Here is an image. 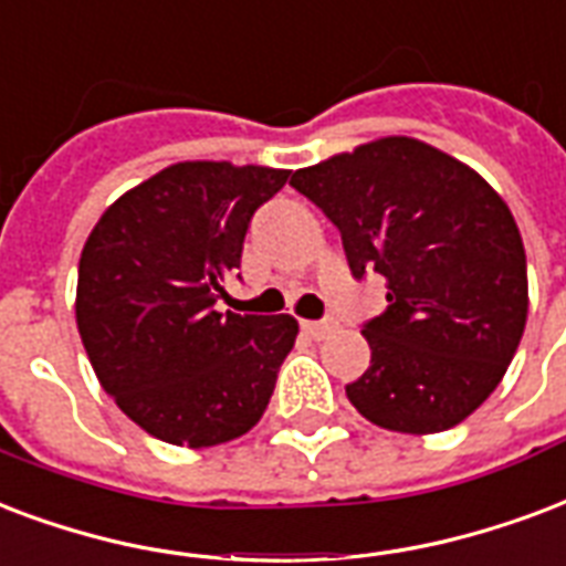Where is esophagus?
<instances>
[{
  "label": "esophagus",
  "mask_w": 566,
  "mask_h": 566,
  "mask_svg": "<svg viewBox=\"0 0 566 566\" xmlns=\"http://www.w3.org/2000/svg\"><path fill=\"white\" fill-rule=\"evenodd\" d=\"M302 329L308 332L314 340H321V338H326L332 329H335V323L332 321H305L302 323Z\"/></svg>",
  "instance_id": "esophagus-1"
}]
</instances>
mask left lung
Wrapping results in <instances>:
<instances>
[{
	"mask_svg": "<svg viewBox=\"0 0 566 566\" xmlns=\"http://www.w3.org/2000/svg\"><path fill=\"white\" fill-rule=\"evenodd\" d=\"M329 216L347 264L386 279L361 326L370 368L347 398L370 424L442 433L502 382L528 317V270L511 207L474 168L409 136L365 142L293 171Z\"/></svg>",
	"mask_w": 566,
	"mask_h": 566,
	"instance_id": "8db88e82",
	"label": "left lung"
}]
</instances>
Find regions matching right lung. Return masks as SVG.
I'll use <instances>...</instances> for the list:
<instances>
[{"instance_id": "right-lung-1", "label": "right lung", "mask_w": 566, "mask_h": 566, "mask_svg": "<svg viewBox=\"0 0 566 566\" xmlns=\"http://www.w3.org/2000/svg\"><path fill=\"white\" fill-rule=\"evenodd\" d=\"M287 168L187 159L127 189L82 245L76 329L106 395L168 446L249 433L293 350L291 314L216 312L249 219Z\"/></svg>"}]
</instances>
